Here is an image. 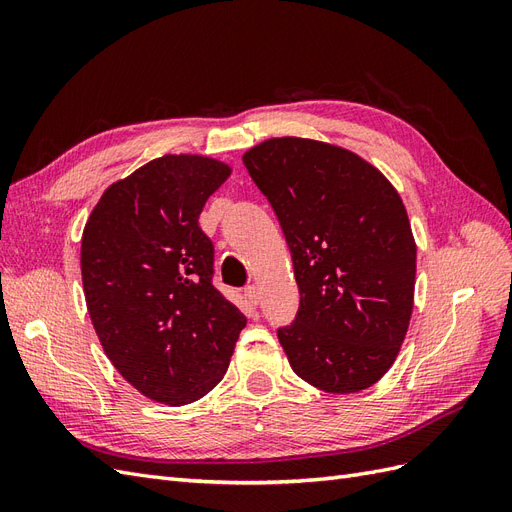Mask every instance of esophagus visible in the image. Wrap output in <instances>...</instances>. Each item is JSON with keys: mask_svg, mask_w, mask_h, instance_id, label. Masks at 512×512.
<instances>
[{"mask_svg": "<svg viewBox=\"0 0 512 512\" xmlns=\"http://www.w3.org/2000/svg\"><path fill=\"white\" fill-rule=\"evenodd\" d=\"M243 292H245V299H247V301H250L252 305H258V299H260V297H258V288H256V286H247Z\"/></svg>", "mask_w": 512, "mask_h": 512, "instance_id": "1", "label": "esophagus"}]
</instances>
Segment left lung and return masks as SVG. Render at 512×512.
Listing matches in <instances>:
<instances>
[{
  "label": "left lung",
  "instance_id": "1",
  "mask_svg": "<svg viewBox=\"0 0 512 512\" xmlns=\"http://www.w3.org/2000/svg\"><path fill=\"white\" fill-rule=\"evenodd\" d=\"M294 265L297 316L277 329L294 374L327 393L376 384L412 316L416 245L404 203L356 153L271 138L243 156Z\"/></svg>",
  "mask_w": 512,
  "mask_h": 512
}]
</instances>
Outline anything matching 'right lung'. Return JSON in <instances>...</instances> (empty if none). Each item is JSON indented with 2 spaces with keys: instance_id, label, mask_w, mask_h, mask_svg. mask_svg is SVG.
<instances>
[{
  "instance_id": "right-lung-1",
  "label": "right lung",
  "mask_w": 512,
  "mask_h": 512,
  "mask_svg": "<svg viewBox=\"0 0 512 512\" xmlns=\"http://www.w3.org/2000/svg\"><path fill=\"white\" fill-rule=\"evenodd\" d=\"M228 175L203 156L151 160L102 194L83 230V290L100 344L160 404L207 395L247 322L213 286V243L198 226Z\"/></svg>"
}]
</instances>
